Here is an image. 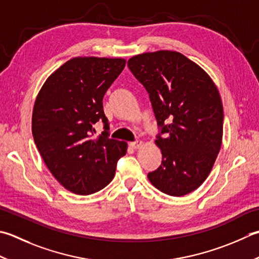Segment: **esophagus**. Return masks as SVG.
Wrapping results in <instances>:
<instances>
[{
  "instance_id": "obj_1",
  "label": "esophagus",
  "mask_w": 259,
  "mask_h": 259,
  "mask_svg": "<svg viewBox=\"0 0 259 259\" xmlns=\"http://www.w3.org/2000/svg\"><path fill=\"white\" fill-rule=\"evenodd\" d=\"M129 146H130L133 149H139L140 147L143 146V143H141V141H134V143H130Z\"/></svg>"
}]
</instances>
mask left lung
Masks as SVG:
<instances>
[{"instance_id":"1","label":"left lung","mask_w":259,"mask_h":259,"mask_svg":"<svg viewBox=\"0 0 259 259\" xmlns=\"http://www.w3.org/2000/svg\"><path fill=\"white\" fill-rule=\"evenodd\" d=\"M128 67L145 86L165 137L155 144L161 165L148 173L157 190L183 196L209 176L224 136V106L217 85L183 54L158 50L136 55Z\"/></svg>"}]
</instances>
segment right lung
Instances as JSON below:
<instances>
[{
    "label": "right lung",
    "mask_w": 259,
    "mask_h": 259,
    "mask_svg": "<svg viewBox=\"0 0 259 259\" xmlns=\"http://www.w3.org/2000/svg\"><path fill=\"white\" fill-rule=\"evenodd\" d=\"M125 66L123 58L74 57L46 79L32 111V136L50 173L66 190L89 195L104 189L125 155L124 141L109 138L103 96ZM106 130L94 137L93 124Z\"/></svg>",
    "instance_id": "1"
}]
</instances>
